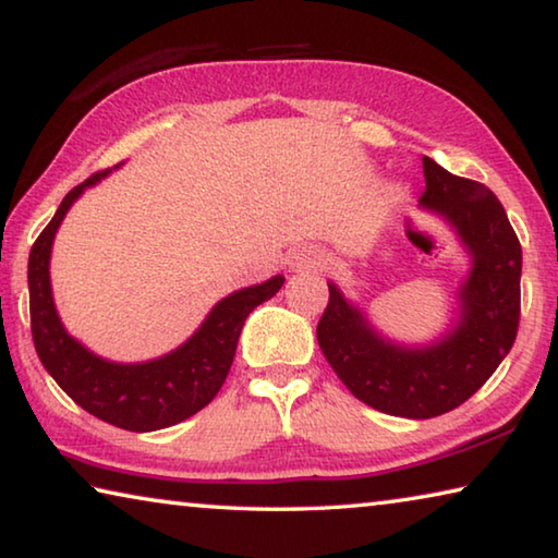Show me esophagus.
I'll list each match as a JSON object with an SVG mask.
<instances>
[{
  "label": "esophagus",
  "instance_id": "obj_1",
  "mask_svg": "<svg viewBox=\"0 0 558 558\" xmlns=\"http://www.w3.org/2000/svg\"><path fill=\"white\" fill-rule=\"evenodd\" d=\"M323 260V253H319L315 245H300L290 253V268L295 270H313Z\"/></svg>",
  "mask_w": 558,
  "mask_h": 558
}]
</instances>
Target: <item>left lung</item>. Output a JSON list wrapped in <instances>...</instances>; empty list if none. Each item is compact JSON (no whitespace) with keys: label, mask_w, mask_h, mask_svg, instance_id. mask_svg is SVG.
Instances as JSON below:
<instances>
[{"label":"left lung","mask_w":558,"mask_h":558,"mask_svg":"<svg viewBox=\"0 0 558 558\" xmlns=\"http://www.w3.org/2000/svg\"><path fill=\"white\" fill-rule=\"evenodd\" d=\"M421 204L456 226L475 266L460 290L456 332L430 349H401L364 323L335 286L317 323L329 366L359 401L401 418H433L465 403L509 354L519 327L522 245L497 196L423 157Z\"/></svg>","instance_id":"left-lung-1"}]
</instances>
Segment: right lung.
<instances>
[{
  "mask_svg": "<svg viewBox=\"0 0 558 558\" xmlns=\"http://www.w3.org/2000/svg\"><path fill=\"white\" fill-rule=\"evenodd\" d=\"M110 169L90 174L63 196L59 211L39 233L29 253V313L36 354L56 384L96 418L110 426L147 433L189 418L209 403L229 376L245 317L270 300L286 278L276 276L223 298L206 323L177 352L147 364H112L90 354L65 335L56 315L49 280V258L56 229L81 192Z\"/></svg>",
  "mask_w": 558,
  "mask_h": 558,
  "instance_id": "1",
  "label": "right lung"
}]
</instances>
